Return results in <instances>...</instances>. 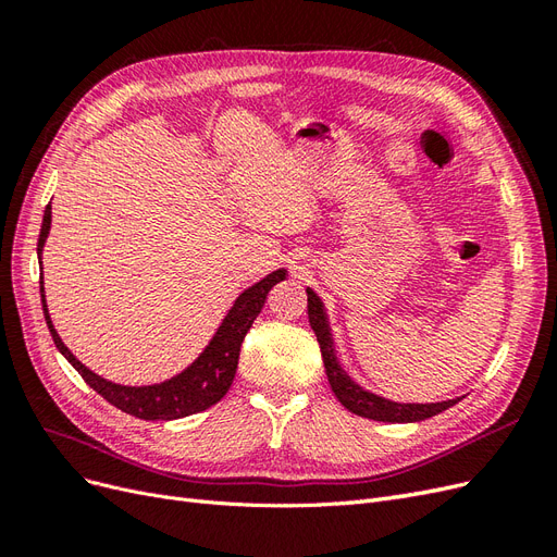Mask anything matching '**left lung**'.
<instances>
[{
  "mask_svg": "<svg viewBox=\"0 0 557 557\" xmlns=\"http://www.w3.org/2000/svg\"><path fill=\"white\" fill-rule=\"evenodd\" d=\"M307 297H309V305H307L309 323H311V330L315 332L320 352H323V362H325V372H327V381L332 385V393L350 413L381 420V423H418V420L432 418L436 413L450 409L453 404L460 401V397H458V399L436 401V404H397V401H391L385 397H379L374 393L362 391V387L344 372L339 360H336L323 301H320L318 295L309 288H307Z\"/></svg>",
  "mask_w": 557,
  "mask_h": 557,
  "instance_id": "left-lung-1",
  "label": "left lung"
}]
</instances>
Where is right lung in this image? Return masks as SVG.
<instances>
[{
    "label": "right lung",
    "instance_id": "right-lung-1",
    "mask_svg": "<svg viewBox=\"0 0 557 557\" xmlns=\"http://www.w3.org/2000/svg\"><path fill=\"white\" fill-rule=\"evenodd\" d=\"M48 230H50V205L44 211V223L39 232V244H37L39 258L48 237ZM283 278H285V269H276V272L264 276L260 283L250 285V288L244 290L237 297V301H234L221 327H218L213 339L205 348V352H201L188 369H183L178 376L164 383L141 385V387L111 383L102 376H97L86 364L76 360L74 352L62 344L60 334L53 327V320L48 315L46 295H44V276H41V305H44L46 325L50 330V336H53L58 350L66 360H70V364L83 376V381L92 387V391H97L109 404H113L115 409H121L129 416H137L141 420H176V418L205 411L225 397V393L230 391V385L234 381V374H237L244 336L250 330L252 320H256L258 313L262 311L269 290H272L274 285L281 283Z\"/></svg>",
    "mask_w": 557,
    "mask_h": 557
}]
</instances>
